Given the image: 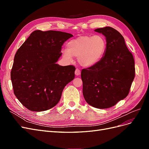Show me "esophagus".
I'll return each mask as SVG.
<instances>
[{"label": "esophagus", "instance_id": "esophagus-1", "mask_svg": "<svg viewBox=\"0 0 149 149\" xmlns=\"http://www.w3.org/2000/svg\"><path fill=\"white\" fill-rule=\"evenodd\" d=\"M75 74L76 75V76H79V75H80V74H81V71L79 70V69H78V68H76V70H75Z\"/></svg>", "mask_w": 149, "mask_h": 149}]
</instances>
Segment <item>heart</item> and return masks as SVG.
<instances>
[{
    "mask_svg": "<svg viewBox=\"0 0 149 149\" xmlns=\"http://www.w3.org/2000/svg\"><path fill=\"white\" fill-rule=\"evenodd\" d=\"M67 50L63 52V56L71 61L73 56L77 57L79 63L84 67L96 65L104 56L107 41L104 36L82 35L70 41Z\"/></svg>",
    "mask_w": 149,
    "mask_h": 149,
    "instance_id": "heart-1",
    "label": "heart"
}]
</instances>
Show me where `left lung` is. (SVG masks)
Masks as SVG:
<instances>
[{"mask_svg": "<svg viewBox=\"0 0 149 149\" xmlns=\"http://www.w3.org/2000/svg\"><path fill=\"white\" fill-rule=\"evenodd\" d=\"M94 31L104 35L107 49L100 62L82 70L83 94L89 105L106 109L127 96L135 77L134 59L118 30L106 26Z\"/></svg>", "mask_w": 149, "mask_h": 149, "instance_id": "1", "label": "left lung"}]
</instances>
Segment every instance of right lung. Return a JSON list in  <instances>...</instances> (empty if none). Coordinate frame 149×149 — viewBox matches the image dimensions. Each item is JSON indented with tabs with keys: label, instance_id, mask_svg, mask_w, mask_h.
I'll list each match as a JSON object with an SVG mask.
<instances>
[{
	"label": "right lung",
	"instance_id": "obj_1",
	"mask_svg": "<svg viewBox=\"0 0 149 149\" xmlns=\"http://www.w3.org/2000/svg\"><path fill=\"white\" fill-rule=\"evenodd\" d=\"M73 36L60 31L35 30L18 49L10 73L13 93L30 111L55 106L65 86L74 78V66L56 64L63 45Z\"/></svg>",
	"mask_w": 149,
	"mask_h": 149
}]
</instances>
